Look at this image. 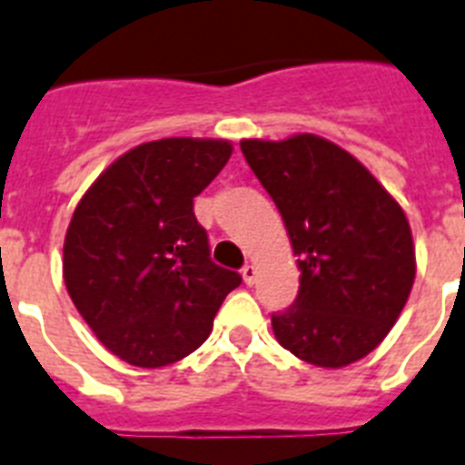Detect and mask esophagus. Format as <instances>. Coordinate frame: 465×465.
<instances>
[{"instance_id":"obj_1","label":"esophagus","mask_w":465,"mask_h":465,"mask_svg":"<svg viewBox=\"0 0 465 465\" xmlns=\"http://www.w3.org/2000/svg\"><path fill=\"white\" fill-rule=\"evenodd\" d=\"M241 277H243L245 284L252 286V284H255V279H258V270H255L252 265H245L243 270H241Z\"/></svg>"}]
</instances>
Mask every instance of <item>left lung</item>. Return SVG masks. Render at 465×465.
I'll return each instance as SVG.
<instances>
[{
	"label": "left lung",
	"instance_id": "8db88e82",
	"mask_svg": "<svg viewBox=\"0 0 465 465\" xmlns=\"http://www.w3.org/2000/svg\"><path fill=\"white\" fill-rule=\"evenodd\" d=\"M284 220L301 286L272 315L277 341L318 368L365 358L390 334L416 279L401 205L351 153L320 135L241 141Z\"/></svg>",
	"mask_w": 465,
	"mask_h": 465
}]
</instances>
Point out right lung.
I'll list each match as a JSON object with an SVG mask.
<instances>
[{
    "instance_id": "right-lung-1",
    "label": "right lung",
    "mask_w": 465,
    "mask_h": 465,
    "mask_svg": "<svg viewBox=\"0 0 465 465\" xmlns=\"http://www.w3.org/2000/svg\"><path fill=\"white\" fill-rule=\"evenodd\" d=\"M232 143L162 138L112 162L75 205L64 239L71 301L114 356L162 368L193 353L241 274L210 260L193 198Z\"/></svg>"
}]
</instances>
